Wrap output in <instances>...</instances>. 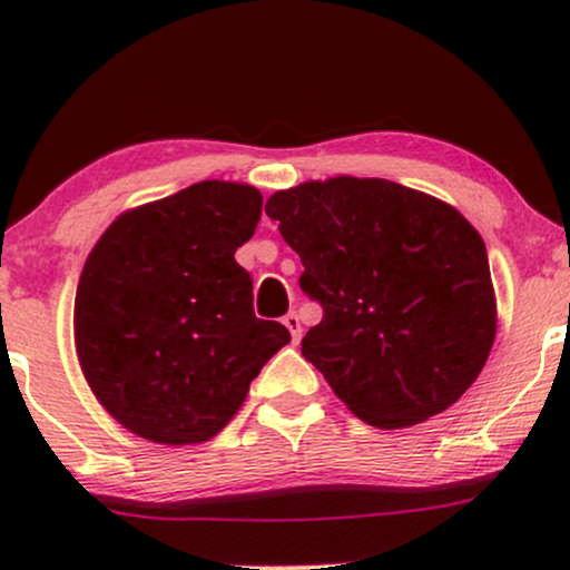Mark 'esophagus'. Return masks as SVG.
Segmentation results:
<instances>
[{"instance_id": "34e87169", "label": "esophagus", "mask_w": 570, "mask_h": 570, "mask_svg": "<svg viewBox=\"0 0 570 570\" xmlns=\"http://www.w3.org/2000/svg\"><path fill=\"white\" fill-rule=\"evenodd\" d=\"M284 326L292 332L294 343H299V337H303V324H299L297 313H286V316H284Z\"/></svg>"}]
</instances>
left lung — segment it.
<instances>
[{
  "instance_id": "left-lung-1",
  "label": "left lung",
  "mask_w": 570,
  "mask_h": 570,
  "mask_svg": "<svg viewBox=\"0 0 570 570\" xmlns=\"http://www.w3.org/2000/svg\"><path fill=\"white\" fill-rule=\"evenodd\" d=\"M324 307L303 356L370 426L429 421L488 362L495 297L480 233L448 203L389 179L337 176L265 206Z\"/></svg>"
}]
</instances>
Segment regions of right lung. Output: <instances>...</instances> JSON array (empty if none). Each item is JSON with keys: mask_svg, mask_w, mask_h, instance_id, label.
<instances>
[{"mask_svg": "<svg viewBox=\"0 0 570 570\" xmlns=\"http://www.w3.org/2000/svg\"><path fill=\"white\" fill-rule=\"evenodd\" d=\"M263 217L259 189L198 181L117 217L82 267L75 343L98 402L160 444L217 436L292 335L254 316L235 263Z\"/></svg>", "mask_w": 570, "mask_h": 570, "instance_id": "obj_1", "label": "right lung"}]
</instances>
